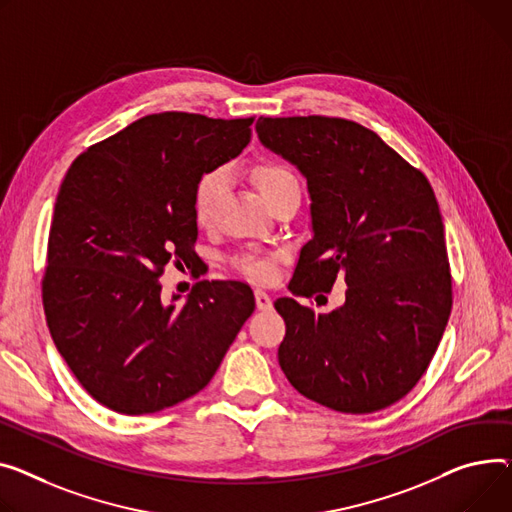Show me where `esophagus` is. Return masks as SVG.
<instances>
[{
	"label": "esophagus",
	"instance_id": "34e87169",
	"mask_svg": "<svg viewBox=\"0 0 512 512\" xmlns=\"http://www.w3.org/2000/svg\"><path fill=\"white\" fill-rule=\"evenodd\" d=\"M255 304L259 311H271L274 309V302H271V296L263 290H255Z\"/></svg>",
	"mask_w": 512,
	"mask_h": 512
}]
</instances>
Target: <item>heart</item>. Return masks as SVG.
I'll return each mask as SVG.
<instances>
[{"instance_id":"1","label":"heart","mask_w":512,"mask_h":512,"mask_svg":"<svg viewBox=\"0 0 512 512\" xmlns=\"http://www.w3.org/2000/svg\"><path fill=\"white\" fill-rule=\"evenodd\" d=\"M251 177L255 185L259 187L261 195L267 199V203H276L278 199L300 193V181L296 170L284 162V160H259L251 168ZM228 187V173L224 168H210L203 173L195 187H193V216L195 222L201 226H208L224 199ZM280 259L278 253H243L232 259L234 269L238 274L253 280V282H267L276 274V261Z\"/></svg>"}]
</instances>
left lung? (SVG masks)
Here are the masks:
<instances>
[{"label":"left lung","mask_w":512,"mask_h":512,"mask_svg":"<svg viewBox=\"0 0 512 512\" xmlns=\"http://www.w3.org/2000/svg\"><path fill=\"white\" fill-rule=\"evenodd\" d=\"M265 148L296 164L311 193L313 238L292 290L311 298L344 280L327 315L278 298V360L306 399L344 414L385 410L410 393L445 333L453 282L438 201L422 170L377 133L337 117H259Z\"/></svg>","instance_id":"8db88e82"}]
</instances>
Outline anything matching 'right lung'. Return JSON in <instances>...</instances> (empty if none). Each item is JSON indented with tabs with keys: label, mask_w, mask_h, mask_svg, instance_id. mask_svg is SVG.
I'll return each instance as SVG.
<instances>
[{
	"label": "right lung",
	"mask_w": 512,
	"mask_h": 512,
	"mask_svg": "<svg viewBox=\"0 0 512 512\" xmlns=\"http://www.w3.org/2000/svg\"><path fill=\"white\" fill-rule=\"evenodd\" d=\"M247 119L166 111L82 152L59 187L43 306L53 342L105 407L142 416L199 393L255 311L243 282L164 304V267L197 259L193 187L251 142ZM179 296H173L177 300Z\"/></svg>",
	"instance_id": "right-lung-1"
}]
</instances>
